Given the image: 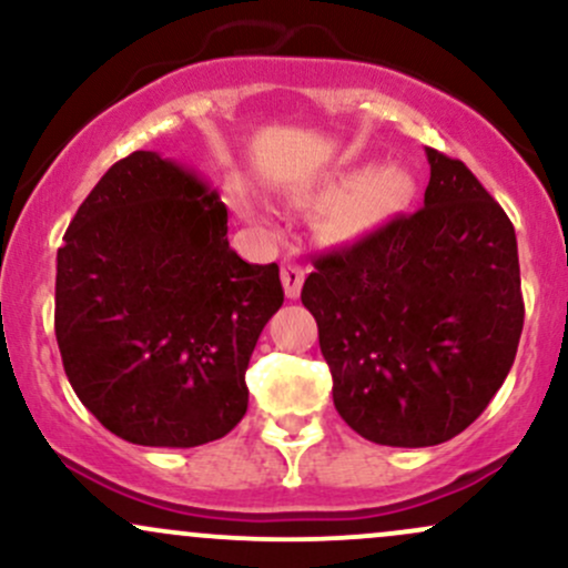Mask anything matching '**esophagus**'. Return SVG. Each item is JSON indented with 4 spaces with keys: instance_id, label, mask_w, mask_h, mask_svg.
Wrapping results in <instances>:
<instances>
[{
    "instance_id": "34e87169",
    "label": "esophagus",
    "mask_w": 568,
    "mask_h": 568,
    "mask_svg": "<svg viewBox=\"0 0 568 568\" xmlns=\"http://www.w3.org/2000/svg\"><path fill=\"white\" fill-rule=\"evenodd\" d=\"M280 277H283L285 296L296 298L298 293H302V285H304V266L302 264L293 262V258H285L283 270H280Z\"/></svg>"
}]
</instances>
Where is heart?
Here are the masks:
<instances>
[{"instance_id":"obj_1","label":"heart","mask_w":568,"mask_h":568,"mask_svg":"<svg viewBox=\"0 0 568 568\" xmlns=\"http://www.w3.org/2000/svg\"><path fill=\"white\" fill-rule=\"evenodd\" d=\"M342 186H352V192L334 211V230L338 234L374 230L389 213L400 211L414 192L408 173L400 168H384L376 173L352 171L342 179Z\"/></svg>"}]
</instances>
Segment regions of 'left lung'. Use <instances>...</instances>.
<instances>
[{
  "label": "left lung",
  "mask_w": 568,
  "mask_h": 568,
  "mask_svg": "<svg viewBox=\"0 0 568 568\" xmlns=\"http://www.w3.org/2000/svg\"><path fill=\"white\" fill-rule=\"evenodd\" d=\"M425 152V205L321 253L302 288L338 416L400 448L470 427L510 374L524 331L510 219L465 162Z\"/></svg>",
  "instance_id": "obj_1"
}]
</instances>
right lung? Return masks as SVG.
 I'll return each mask as SVG.
<instances>
[{"label":"right lung","mask_w":568,"mask_h":568,"mask_svg":"<svg viewBox=\"0 0 568 568\" xmlns=\"http://www.w3.org/2000/svg\"><path fill=\"white\" fill-rule=\"evenodd\" d=\"M283 306L277 264H247L226 205L158 152L114 162L58 247L55 338L82 406L139 446L224 438L245 368Z\"/></svg>","instance_id":"add662e5"}]
</instances>
